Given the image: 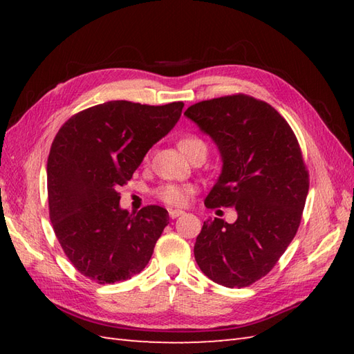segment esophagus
Here are the masks:
<instances>
[{
	"label": "esophagus",
	"mask_w": 354,
	"mask_h": 354,
	"mask_svg": "<svg viewBox=\"0 0 354 354\" xmlns=\"http://www.w3.org/2000/svg\"><path fill=\"white\" fill-rule=\"evenodd\" d=\"M183 213H184L183 209H175V208H170L169 209V216L171 217V219H176V217H179Z\"/></svg>",
	"instance_id": "1"
}]
</instances>
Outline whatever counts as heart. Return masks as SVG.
Wrapping results in <instances>:
<instances>
[{
    "label": "heart",
    "mask_w": 354,
    "mask_h": 354,
    "mask_svg": "<svg viewBox=\"0 0 354 354\" xmlns=\"http://www.w3.org/2000/svg\"><path fill=\"white\" fill-rule=\"evenodd\" d=\"M179 149L190 158H194L198 155H204L207 156L208 153V146L207 142L202 140L199 135H185L181 140H179ZM153 196L156 199H160L164 204H167L170 207H184L189 204V201L192 199L194 189L190 184H176V183H165L158 185L156 189H153Z\"/></svg>",
    "instance_id": "heart-1"
}]
</instances>
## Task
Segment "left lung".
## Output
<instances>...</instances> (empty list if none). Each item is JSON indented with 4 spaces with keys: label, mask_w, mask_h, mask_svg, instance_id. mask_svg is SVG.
Masks as SVG:
<instances>
[{
    "label": "left lung",
    "mask_w": 354,
    "mask_h": 354,
    "mask_svg": "<svg viewBox=\"0 0 354 354\" xmlns=\"http://www.w3.org/2000/svg\"><path fill=\"white\" fill-rule=\"evenodd\" d=\"M184 115L219 146L223 167L207 208H231L237 221L204 222L194 259L209 280L246 288L269 274L295 237L309 170L289 123L269 103L232 94L194 103Z\"/></svg>",
    "instance_id": "1"
}]
</instances>
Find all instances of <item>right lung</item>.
<instances>
[{
	"label": "right lung",
	"instance_id": "add662e5",
	"mask_svg": "<svg viewBox=\"0 0 354 354\" xmlns=\"http://www.w3.org/2000/svg\"><path fill=\"white\" fill-rule=\"evenodd\" d=\"M183 102L162 106L114 100L70 117L51 142L48 213L71 265L99 284L140 274L169 223L167 209L120 208L118 187L131 181L147 150L181 117Z\"/></svg>",
	"mask_w": 354,
	"mask_h": 354
}]
</instances>
